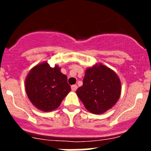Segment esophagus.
<instances>
[{
    "label": "esophagus",
    "instance_id": "esophagus-1",
    "mask_svg": "<svg viewBox=\"0 0 151 151\" xmlns=\"http://www.w3.org/2000/svg\"><path fill=\"white\" fill-rule=\"evenodd\" d=\"M77 88H78V86L76 85H73L71 86V89L73 91H76Z\"/></svg>",
    "mask_w": 151,
    "mask_h": 151
}]
</instances>
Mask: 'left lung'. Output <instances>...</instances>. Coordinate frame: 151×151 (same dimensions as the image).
Wrapping results in <instances>:
<instances>
[{
  "instance_id": "8db88e82",
  "label": "left lung",
  "mask_w": 151,
  "mask_h": 151,
  "mask_svg": "<svg viewBox=\"0 0 151 151\" xmlns=\"http://www.w3.org/2000/svg\"><path fill=\"white\" fill-rule=\"evenodd\" d=\"M122 85L116 73L102 63L85 70L83 85L76 94L90 113L102 114L113 107L121 95Z\"/></svg>"
}]
</instances>
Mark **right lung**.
Listing matches in <instances>:
<instances>
[{
  "label": "right lung",
  "instance_id": "obj_1",
  "mask_svg": "<svg viewBox=\"0 0 151 151\" xmlns=\"http://www.w3.org/2000/svg\"><path fill=\"white\" fill-rule=\"evenodd\" d=\"M25 88L31 103L43 112L58 108L71 91L67 76L61 73L60 67L56 64L50 67L47 61L31 69L25 80Z\"/></svg>",
  "mask_w": 151,
  "mask_h": 151
}]
</instances>
